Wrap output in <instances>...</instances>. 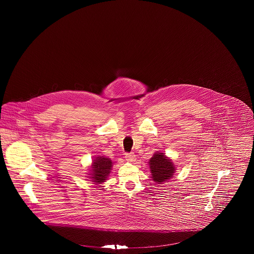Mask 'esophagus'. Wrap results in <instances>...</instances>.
Wrapping results in <instances>:
<instances>
[{"instance_id":"obj_1","label":"esophagus","mask_w":254,"mask_h":254,"mask_svg":"<svg viewBox=\"0 0 254 254\" xmlns=\"http://www.w3.org/2000/svg\"><path fill=\"white\" fill-rule=\"evenodd\" d=\"M126 160L127 162H134L135 161V155L133 153H127L126 154Z\"/></svg>"}]
</instances>
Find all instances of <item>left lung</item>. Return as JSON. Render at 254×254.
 Masks as SVG:
<instances>
[{
	"label": "left lung",
	"mask_w": 254,
	"mask_h": 254,
	"mask_svg": "<svg viewBox=\"0 0 254 254\" xmlns=\"http://www.w3.org/2000/svg\"><path fill=\"white\" fill-rule=\"evenodd\" d=\"M148 166L151 173L150 178L156 185L169 182L177 170L172 160L161 151H156L152 155L149 159Z\"/></svg>",
	"instance_id": "left-lung-1"
}]
</instances>
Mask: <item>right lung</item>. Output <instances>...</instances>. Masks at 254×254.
I'll return each mask as SVG.
<instances>
[{
    "instance_id": "right-lung-1",
    "label": "right lung",
    "mask_w": 254,
    "mask_h": 254,
    "mask_svg": "<svg viewBox=\"0 0 254 254\" xmlns=\"http://www.w3.org/2000/svg\"><path fill=\"white\" fill-rule=\"evenodd\" d=\"M113 163L110 158L106 156H96L93 158L92 164L89 167V173L87 178L89 181L93 182V184L100 185L107 181L109 174L111 172Z\"/></svg>"
}]
</instances>
